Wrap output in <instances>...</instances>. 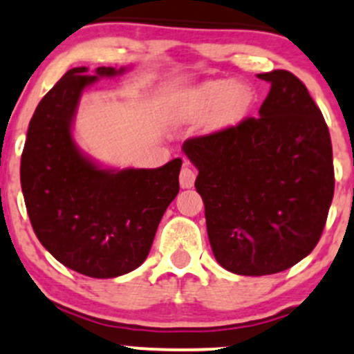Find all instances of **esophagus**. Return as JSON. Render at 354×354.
Returning <instances> with one entry per match:
<instances>
[{"label": "esophagus", "mask_w": 354, "mask_h": 354, "mask_svg": "<svg viewBox=\"0 0 354 354\" xmlns=\"http://www.w3.org/2000/svg\"><path fill=\"white\" fill-rule=\"evenodd\" d=\"M195 178H196L195 171L189 168L188 165H185L183 169H181V173H180L181 188H192V186L195 185Z\"/></svg>", "instance_id": "obj_1"}]
</instances>
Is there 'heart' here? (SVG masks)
I'll list each match as a JSON object with an SVG mask.
<instances>
[{"instance_id": "obj_1", "label": "heart", "mask_w": 354, "mask_h": 354, "mask_svg": "<svg viewBox=\"0 0 354 354\" xmlns=\"http://www.w3.org/2000/svg\"><path fill=\"white\" fill-rule=\"evenodd\" d=\"M254 91L239 80H208L183 95L176 109L178 120L196 122L207 119L209 131H225L247 119L254 106Z\"/></svg>"}]
</instances>
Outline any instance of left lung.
<instances>
[{
	"mask_svg": "<svg viewBox=\"0 0 354 354\" xmlns=\"http://www.w3.org/2000/svg\"><path fill=\"white\" fill-rule=\"evenodd\" d=\"M257 77L270 84L259 118L183 145L213 255L239 275L277 274L308 257L335 195L331 138L306 85L287 70Z\"/></svg>",
	"mask_w": 354,
	"mask_h": 354,
	"instance_id": "left-lung-1",
	"label": "left lung"
}]
</instances>
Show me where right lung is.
Returning a JSON list of instances; mask_svg holds the SVG:
<instances>
[{
  "mask_svg": "<svg viewBox=\"0 0 354 354\" xmlns=\"http://www.w3.org/2000/svg\"><path fill=\"white\" fill-rule=\"evenodd\" d=\"M126 67L68 70L40 100L21 154V189L38 240L58 262L95 279L138 269L180 192L181 159L154 169H111L82 153L72 127L80 97Z\"/></svg>",
  "mask_w": 354,
  "mask_h": 354,
  "instance_id": "obj_1",
  "label": "right lung"
}]
</instances>
